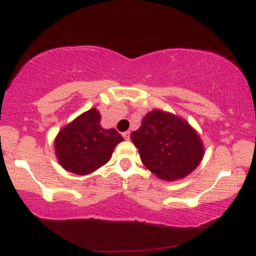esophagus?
I'll return each mask as SVG.
<instances>
[{"label": "esophagus", "mask_w": 256, "mask_h": 256, "mask_svg": "<svg viewBox=\"0 0 256 256\" xmlns=\"http://www.w3.org/2000/svg\"><path fill=\"white\" fill-rule=\"evenodd\" d=\"M122 137H124L125 140H130V132H128V131L122 132Z\"/></svg>", "instance_id": "1"}]
</instances>
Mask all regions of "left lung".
<instances>
[{"label":"left lung","mask_w":256,"mask_h":256,"mask_svg":"<svg viewBox=\"0 0 256 256\" xmlns=\"http://www.w3.org/2000/svg\"><path fill=\"white\" fill-rule=\"evenodd\" d=\"M131 140L146 168L167 182L190 174L204 154L198 132L185 120L160 110L146 114Z\"/></svg>","instance_id":"left-lung-1"}]
</instances>
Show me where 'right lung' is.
<instances>
[{"label":"right lung","instance_id":"obj_1","mask_svg":"<svg viewBox=\"0 0 256 256\" xmlns=\"http://www.w3.org/2000/svg\"><path fill=\"white\" fill-rule=\"evenodd\" d=\"M101 116L91 108L67 124L55 138V154L66 171L89 174L110 161L114 148L124 140L116 128L106 130Z\"/></svg>","mask_w":256,"mask_h":256}]
</instances>
